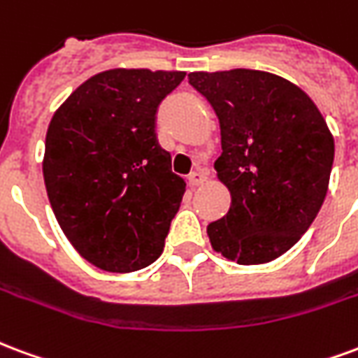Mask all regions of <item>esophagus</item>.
<instances>
[{"label": "esophagus", "instance_id": "34e87169", "mask_svg": "<svg viewBox=\"0 0 358 358\" xmlns=\"http://www.w3.org/2000/svg\"><path fill=\"white\" fill-rule=\"evenodd\" d=\"M206 181V173L200 169V171H192L189 176V185L190 187H200L202 182Z\"/></svg>", "mask_w": 358, "mask_h": 358}]
</instances>
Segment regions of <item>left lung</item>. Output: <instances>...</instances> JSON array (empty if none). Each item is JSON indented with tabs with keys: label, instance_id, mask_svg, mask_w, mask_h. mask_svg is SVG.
<instances>
[{
	"label": "left lung",
	"instance_id": "1",
	"mask_svg": "<svg viewBox=\"0 0 358 358\" xmlns=\"http://www.w3.org/2000/svg\"><path fill=\"white\" fill-rule=\"evenodd\" d=\"M221 127L219 181L231 208L208 225L215 252L240 265L280 257L311 227L324 202L334 139L297 85L259 70L192 72Z\"/></svg>",
	"mask_w": 358,
	"mask_h": 358
}]
</instances>
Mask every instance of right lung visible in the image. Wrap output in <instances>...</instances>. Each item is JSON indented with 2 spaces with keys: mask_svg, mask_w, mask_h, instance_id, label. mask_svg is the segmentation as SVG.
Segmentation results:
<instances>
[{
  "mask_svg": "<svg viewBox=\"0 0 358 358\" xmlns=\"http://www.w3.org/2000/svg\"><path fill=\"white\" fill-rule=\"evenodd\" d=\"M182 80L185 72L106 70L49 124L47 196L70 244L103 271H139L164 252L185 181L158 145L156 112Z\"/></svg>",
  "mask_w": 358,
  "mask_h": 358,
  "instance_id": "add662e5",
  "label": "right lung"
}]
</instances>
